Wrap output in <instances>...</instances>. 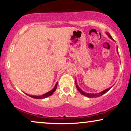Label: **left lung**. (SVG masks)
I'll use <instances>...</instances> for the list:
<instances>
[{
    "mask_svg": "<svg viewBox=\"0 0 131 131\" xmlns=\"http://www.w3.org/2000/svg\"><path fill=\"white\" fill-rule=\"evenodd\" d=\"M107 34L108 35V36L109 37L111 38V39H113V38H112V37H111V36L110 35V34H108V33H107ZM117 52H118V49H117ZM75 84H76V88H77V90H78V92H80V93H81L82 94V95H83L86 96L88 97H97L100 96H102V95H104V93H105L106 92H107L108 91V90H109L111 88H110L104 90V91L101 92V93H96V94H90V93H86V92H83V90L80 89L79 88V87L78 86V85L77 84V83H75Z\"/></svg>",
    "mask_w": 131,
    "mask_h": 131,
    "instance_id": "8db88e82",
    "label": "left lung"
}]
</instances>
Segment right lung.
<instances>
[{
    "mask_svg": "<svg viewBox=\"0 0 131 131\" xmlns=\"http://www.w3.org/2000/svg\"><path fill=\"white\" fill-rule=\"evenodd\" d=\"M57 83H56V84L54 88L53 89L51 90V91H50V92H47V93L43 94V95H42V96H32V95H29V96L33 97V98H35V99H43V98H45V97L51 96L52 94H53L54 92L56 89H57Z\"/></svg>",
    "mask_w": 131,
    "mask_h": 131,
    "instance_id": "add662e5",
    "label": "right lung"
}]
</instances>
